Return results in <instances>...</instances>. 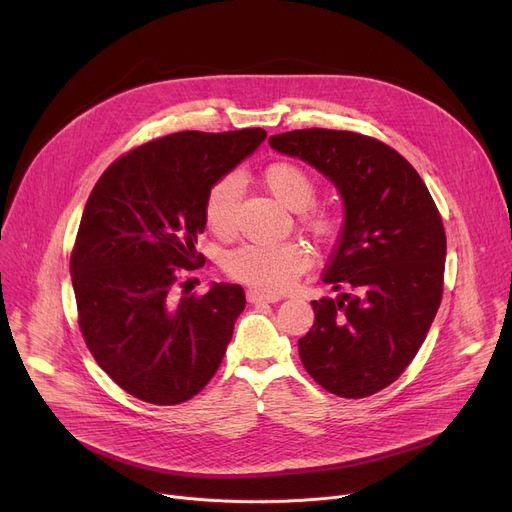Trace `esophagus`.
Returning a JSON list of instances; mask_svg holds the SVG:
<instances>
[{"label": "esophagus", "instance_id": "obj_1", "mask_svg": "<svg viewBox=\"0 0 512 512\" xmlns=\"http://www.w3.org/2000/svg\"><path fill=\"white\" fill-rule=\"evenodd\" d=\"M282 297L276 292H263V290H257V288H251L247 290V301L249 303H278Z\"/></svg>", "mask_w": 512, "mask_h": 512}]
</instances>
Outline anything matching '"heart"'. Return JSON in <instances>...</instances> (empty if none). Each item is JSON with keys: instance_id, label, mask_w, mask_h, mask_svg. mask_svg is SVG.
<instances>
[{"instance_id": "heart-1", "label": "heart", "mask_w": 512, "mask_h": 512, "mask_svg": "<svg viewBox=\"0 0 512 512\" xmlns=\"http://www.w3.org/2000/svg\"><path fill=\"white\" fill-rule=\"evenodd\" d=\"M263 182L270 193L288 209L303 211L315 199L317 186L311 174L294 161H274L263 170ZM242 193V178L230 172L215 182L205 199V222L220 236H226L236 226V205ZM307 226L321 238L334 232L330 213L311 211ZM311 263L309 251L301 242L286 240L274 245H242L228 253L226 272L263 290H284L297 280Z\"/></svg>"}]
</instances>
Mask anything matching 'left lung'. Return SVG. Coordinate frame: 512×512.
I'll return each mask as SVG.
<instances>
[{
  "label": "left lung",
  "mask_w": 512,
  "mask_h": 512,
  "mask_svg": "<svg viewBox=\"0 0 512 512\" xmlns=\"http://www.w3.org/2000/svg\"><path fill=\"white\" fill-rule=\"evenodd\" d=\"M334 182L344 203L338 245L321 276L336 299L311 301L299 340L311 378L342 398H365L409 367L438 313L446 234L417 170L392 147L348 130L307 128L270 137Z\"/></svg>",
  "instance_id": "1"
}]
</instances>
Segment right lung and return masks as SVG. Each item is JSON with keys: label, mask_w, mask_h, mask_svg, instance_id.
Here are the masks:
<instances>
[{"label": "right lung", "mask_w": 512, "mask_h": 512, "mask_svg": "<svg viewBox=\"0 0 512 512\" xmlns=\"http://www.w3.org/2000/svg\"><path fill=\"white\" fill-rule=\"evenodd\" d=\"M265 137L263 128L174 132L97 180L70 257L78 326L99 367L134 398L180 405L218 371L245 290L213 282L203 297L178 299L176 288L205 263L195 242L209 188Z\"/></svg>", "instance_id": "obj_1"}]
</instances>
